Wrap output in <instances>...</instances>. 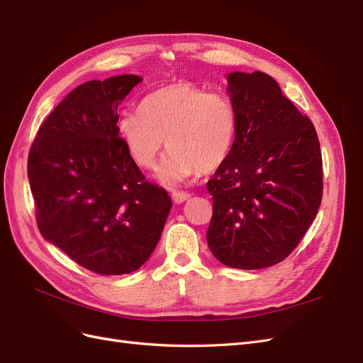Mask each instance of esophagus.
<instances>
[{
	"label": "esophagus",
	"mask_w": 363,
	"mask_h": 363,
	"mask_svg": "<svg viewBox=\"0 0 363 363\" xmlns=\"http://www.w3.org/2000/svg\"><path fill=\"white\" fill-rule=\"evenodd\" d=\"M189 196L191 195L188 192H183V191H174L172 192V200H174V203H177V204L186 201L189 199Z\"/></svg>",
	"instance_id": "obj_1"
}]
</instances>
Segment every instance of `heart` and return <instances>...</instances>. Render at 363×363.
Here are the masks:
<instances>
[{
    "mask_svg": "<svg viewBox=\"0 0 363 363\" xmlns=\"http://www.w3.org/2000/svg\"><path fill=\"white\" fill-rule=\"evenodd\" d=\"M236 128V108L225 94L186 80L150 92L142 108L123 112L116 123L119 138L142 168L156 167L167 139L171 151L157 174L164 184L221 168Z\"/></svg>",
    "mask_w": 363,
    "mask_h": 363,
    "instance_id": "1",
    "label": "heart"
}]
</instances>
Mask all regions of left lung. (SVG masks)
<instances>
[{
	"label": "left lung",
	"instance_id": "1",
	"mask_svg": "<svg viewBox=\"0 0 363 363\" xmlns=\"http://www.w3.org/2000/svg\"><path fill=\"white\" fill-rule=\"evenodd\" d=\"M227 80L238 128L228 159L207 182V244L230 268H268L291 255L320 208V140L268 74L232 72Z\"/></svg>",
	"mask_w": 363,
	"mask_h": 363
}]
</instances>
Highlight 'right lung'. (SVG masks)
I'll use <instances>...</instances> for the list:
<instances>
[{
    "instance_id": "right-lung-1",
    "label": "right lung",
    "mask_w": 363,
    "mask_h": 363,
    "mask_svg": "<svg viewBox=\"0 0 363 363\" xmlns=\"http://www.w3.org/2000/svg\"><path fill=\"white\" fill-rule=\"evenodd\" d=\"M140 82L125 74L75 87L43 121L28 152L42 236L101 276L144 265L172 206L167 191L145 180L116 130L118 106Z\"/></svg>"
}]
</instances>
